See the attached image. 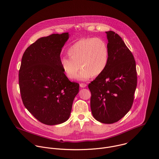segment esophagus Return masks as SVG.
<instances>
[{"label":"esophagus","instance_id":"esophagus-1","mask_svg":"<svg viewBox=\"0 0 159 159\" xmlns=\"http://www.w3.org/2000/svg\"><path fill=\"white\" fill-rule=\"evenodd\" d=\"M86 86H87V84H85V83H80V87H82V88H84V87H85Z\"/></svg>","mask_w":159,"mask_h":159}]
</instances>
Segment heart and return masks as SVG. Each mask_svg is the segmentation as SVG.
<instances>
[{
  "label": "heart",
  "instance_id": "heart-1",
  "mask_svg": "<svg viewBox=\"0 0 159 159\" xmlns=\"http://www.w3.org/2000/svg\"><path fill=\"white\" fill-rule=\"evenodd\" d=\"M67 52L70 57H61L60 64L70 79L75 77L80 67L82 69L77 75L79 79L85 80L91 76L98 77L103 72L109 62L108 44L99 38L78 40L69 48Z\"/></svg>",
  "mask_w": 159,
  "mask_h": 159
}]
</instances>
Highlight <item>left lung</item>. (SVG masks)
<instances>
[{
    "instance_id": "8db88e82",
    "label": "left lung",
    "mask_w": 159,
    "mask_h": 159,
    "mask_svg": "<svg viewBox=\"0 0 159 159\" xmlns=\"http://www.w3.org/2000/svg\"><path fill=\"white\" fill-rule=\"evenodd\" d=\"M106 33L109 49L108 66L88 87L93 117L102 123L111 124L121 120L131 108L138 78L131 51L117 33L112 31Z\"/></svg>"
}]
</instances>
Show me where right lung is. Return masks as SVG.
Here are the masks:
<instances>
[{
	"label": "right lung",
	"mask_w": 159,
	"mask_h": 159,
	"mask_svg": "<svg viewBox=\"0 0 159 159\" xmlns=\"http://www.w3.org/2000/svg\"><path fill=\"white\" fill-rule=\"evenodd\" d=\"M68 33L42 37L24 52L18 74L23 103L39 121L56 125L66 121L79 84L70 82L60 64Z\"/></svg>",
	"instance_id": "right-lung-1"
}]
</instances>
